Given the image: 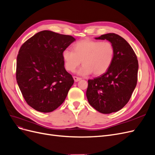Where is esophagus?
Wrapping results in <instances>:
<instances>
[{
	"mask_svg": "<svg viewBox=\"0 0 155 155\" xmlns=\"http://www.w3.org/2000/svg\"><path fill=\"white\" fill-rule=\"evenodd\" d=\"M73 79H74V82H78V81H81L82 78H79V77H73Z\"/></svg>",
	"mask_w": 155,
	"mask_h": 155,
	"instance_id": "obj_1",
	"label": "esophagus"
}]
</instances>
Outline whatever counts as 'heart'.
I'll use <instances>...</instances> for the list:
<instances>
[{
    "label": "heart",
    "instance_id": "1",
    "mask_svg": "<svg viewBox=\"0 0 155 155\" xmlns=\"http://www.w3.org/2000/svg\"><path fill=\"white\" fill-rule=\"evenodd\" d=\"M73 51L69 49L62 52L64 66L68 71L73 72L82 62L83 66L78 71L81 75L93 73L100 76L110 68L114 56V48L109 42L84 39L73 46Z\"/></svg>",
    "mask_w": 155,
    "mask_h": 155
}]
</instances>
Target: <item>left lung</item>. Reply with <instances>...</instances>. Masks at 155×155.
<instances>
[{"label":"left lung","mask_w":155,"mask_h":155,"mask_svg":"<svg viewBox=\"0 0 155 155\" xmlns=\"http://www.w3.org/2000/svg\"><path fill=\"white\" fill-rule=\"evenodd\" d=\"M95 39L110 42L114 56L106 73L88 80L86 97L97 111L109 114L120 110L129 102L137 86L138 62L133 48L122 37L107 33Z\"/></svg>","instance_id":"obj_1"}]
</instances>
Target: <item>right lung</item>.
<instances>
[{"instance_id":"obj_1","label":"right lung","mask_w":155,"mask_h":155,"mask_svg":"<svg viewBox=\"0 0 155 155\" xmlns=\"http://www.w3.org/2000/svg\"><path fill=\"white\" fill-rule=\"evenodd\" d=\"M74 41L72 36L44 30L20 48L17 82L25 101L35 110L51 112L66 99L74 80L64 68L62 52Z\"/></svg>"}]
</instances>
